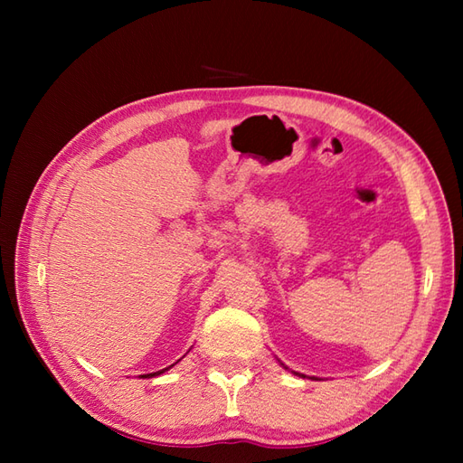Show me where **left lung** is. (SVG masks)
Wrapping results in <instances>:
<instances>
[{
	"instance_id": "left-lung-1",
	"label": "left lung",
	"mask_w": 463,
	"mask_h": 463,
	"mask_svg": "<svg viewBox=\"0 0 463 463\" xmlns=\"http://www.w3.org/2000/svg\"><path fill=\"white\" fill-rule=\"evenodd\" d=\"M282 366H284V364H282ZM284 368H287V366H284ZM294 373H297V372H294Z\"/></svg>"
}]
</instances>
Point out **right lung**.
I'll list each match as a JSON object with an SVG mask.
<instances>
[{
	"mask_svg": "<svg viewBox=\"0 0 463 463\" xmlns=\"http://www.w3.org/2000/svg\"><path fill=\"white\" fill-rule=\"evenodd\" d=\"M171 368V366H169ZM169 368H163V370H159V372H153V373H145V376H141V378H153V376H159V373H165L166 370Z\"/></svg>",
	"mask_w": 463,
	"mask_h": 463,
	"instance_id": "1",
	"label": "right lung"
}]
</instances>
